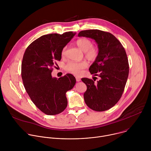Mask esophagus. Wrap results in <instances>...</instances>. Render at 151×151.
I'll list each match as a JSON object with an SVG mask.
<instances>
[{"label": "esophagus", "instance_id": "obj_1", "mask_svg": "<svg viewBox=\"0 0 151 151\" xmlns=\"http://www.w3.org/2000/svg\"><path fill=\"white\" fill-rule=\"evenodd\" d=\"M76 80L77 82H79V81H81V78L78 76H76Z\"/></svg>", "mask_w": 151, "mask_h": 151}]
</instances>
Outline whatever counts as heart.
Instances as JSON below:
<instances>
[{
    "instance_id": "obj_1",
    "label": "heart",
    "mask_w": 151,
    "mask_h": 151,
    "mask_svg": "<svg viewBox=\"0 0 151 151\" xmlns=\"http://www.w3.org/2000/svg\"><path fill=\"white\" fill-rule=\"evenodd\" d=\"M77 46L85 53V56L91 61L95 60L99 55V50L96 47L93 46L92 42L87 38H81L76 40ZM66 47H64L61 51V56L66 55ZM87 67V63L85 61L69 62L66 66V70L74 75H79L83 69Z\"/></svg>"
}]
</instances>
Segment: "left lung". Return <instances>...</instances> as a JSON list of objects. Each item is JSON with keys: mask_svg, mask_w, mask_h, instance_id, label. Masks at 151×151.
<instances>
[{"mask_svg": "<svg viewBox=\"0 0 151 151\" xmlns=\"http://www.w3.org/2000/svg\"><path fill=\"white\" fill-rule=\"evenodd\" d=\"M78 36L94 39L99 48V55L89 70L100 79L97 82L87 78L81 79L87 87L83 94L85 102L93 111H107L117 103L124 90L129 73L125 50L109 32L97 29L83 30Z\"/></svg>", "mask_w": 151, "mask_h": 151, "instance_id": "1", "label": "left lung"}]
</instances>
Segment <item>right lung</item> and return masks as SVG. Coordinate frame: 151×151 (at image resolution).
<instances>
[{"mask_svg": "<svg viewBox=\"0 0 151 151\" xmlns=\"http://www.w3.org/2000/svg\"><path fill=\"white\" fill-rule=\"evenodd\" d=\"M76 33L43 35L27 48L21 64V77L24 88L33 103L48 115L60 114L66 108V93L72 89L76 79L66 74L52 78L53 68L61 58V51Z\"/></svg>", "mask_w": 151, "mask_h": 151, "instance_id": "right-lung-1", "label": "right lung"}]
</instances>
